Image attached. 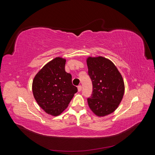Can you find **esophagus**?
Returning <instances> with one entry per match:
<instances>
[{"instance_id": "1", "label": "esophagus", "mask_w": 155, "mask_h": 155, "mask_svg": "<svg viewBox=\"0 0 155 155\" xmlns=\"http://www.w3.org/2000/svg\"><path fill=\"white\" fill-rule=\"evenodd\" d=\"M78 91L80 92V91L82 90V87H81V85H79V86L78 87Z\"/></svg>"}]
</instances>
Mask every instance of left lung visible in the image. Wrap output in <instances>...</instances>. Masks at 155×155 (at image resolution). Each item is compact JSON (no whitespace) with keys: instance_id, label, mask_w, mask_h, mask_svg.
<instances>
[{"instance_id":"obj_1","label":"left lung","mask_w":155,"mask_h":155,"mask_svg":"<svg viewBox=\"0 0 155 155\" xmlns=\"http://www.w3.org/2000/svg\"><path fill=\"white\" fill-rule=\"evenodd\" d=\"M87 64L93 86L88 105L97 116L104 117L118 107L125 92L122 76L115 64L102 56L88 57Z\"/></svg>"}]
</instances>
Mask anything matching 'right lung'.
<instances>
[{
  "instance_id": "1",
  "label": "right lung",
  "mask_w": 155,
  "mask_h": 155,
  "mask_svg": "<svg viewBox=\"0 0 155 155\" xmlns=\"http://www.w3.org/2000/svg\"><path fill=\"white\" fill-rule=\"evenodd\" d=\"M66 59L57 57L35 76L32 92L35 100L48 114L57 116L67 109L78 88L72 83L71 74L64 69Z\"/></svg>"
}]
</instances>
